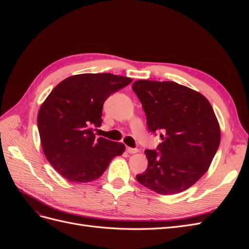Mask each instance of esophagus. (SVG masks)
Here are the masks:
<instances>
[{
    "mask_svg": "<svg viewBox=\"0 0 249 249\" xmlns=\"http://www.w3.org/2000/svg\"><path fill=\"white\" fill-rule=\"evenodd\" d=\"M126 152L129 154H136L139 152L138 148H132V147H126Z\"/></svg>",
    "mask_w": 249,
    "mask_h": 249,
    "instance_id": "esophagus-1",
    "label": "esophagus"
}]
</instances>
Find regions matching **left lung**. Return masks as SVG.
I'll list each match as a JSON object with an SVG mask.
<instances>
[{
    "label": "left lung",
    "mask_w": 249,
    "mask_h": 249,
    "mask_svg": "<svg viewBox=\"0 0 249 249\" xmlns=\"http://www.w3.org/2000/svg\"><path fill=\"white\" fill-rule=\"evenodd\" d=\"M132 89L140 100L149 132H162L157 149H145L146 170L138 182L159 194L187 190L205 175L219 147L220 126L209 101L170 81L138 80Z\"/></svg>",
    "instance_id": "1"
}]
</instances>
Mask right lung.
I'll use <instances>...</instances> for the list:
<instances>
[{"instance_id":"add662e5","label":"right lung","mask_w":249,"mask_h":249,"mask_svg":"<svg viewBox=\"0 0 249 249\" xmlns=\"http://www.w3.org/2000/svg\"><path fill=\"white\" fill-rule=\"evenodd\" d=\"M133 80L108 72L82 73L66 78L52 90L37 116L44 156L60 175L72 183L99 178L125 146L103 137V105Z\"/></svg>"}]
</instances>
